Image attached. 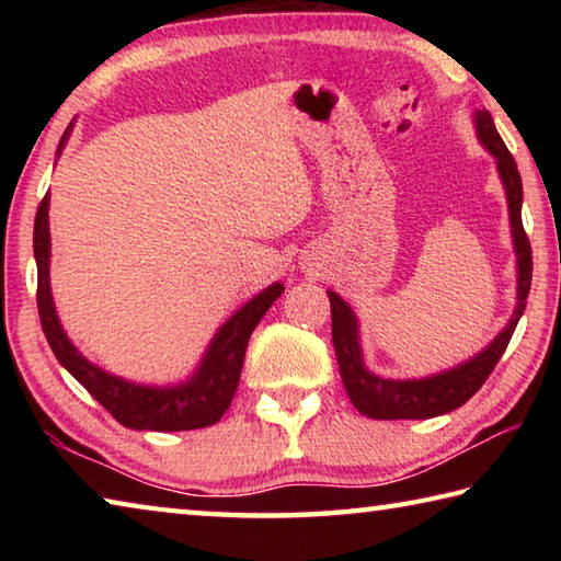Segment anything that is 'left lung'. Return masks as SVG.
<instances>
[{"label":"left lung","instance_id":"obj_1","mask_svg":"<svg viewBox=\"0 0 561 561\" xmlns=\"http://www.w3.org/2000/svg\"><path fill=\"white\" fill-rule=\"evenodd\" d=\"M474 130H478L480 144L488 148V153L495 158L497 173L507 195L512 244L517 254V307L512 311L507 327L492 339L488 348H482L478 356H472L465 364L440 371L425 378H381L371 374L364 364L358 344V321L348 304L336 291H327L331 301V339L339 360L341 381H344L351 403L358 413L376 421H423L450 413L480 391V386L488 381L492 368L497 366L500 356L505 354L515 327L527 307V294L531 284V247L522 227V178L515 158L502 144L495 121L488 111H474Z\"/></svg>","mask_w":561,"mask_h":561}]
</instances>
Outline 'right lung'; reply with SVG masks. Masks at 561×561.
I'll return each instance as SVG.
<instances>
[{
  "label": "right lung",
  "instance_id": "obj_1",
  "mask_svg": "<svg viewBox=\"0 0 561 561\" xmlns=\"http://www.w3.org/2000/svg\"><path fill=\"white\" fill-rule=\"evenodd\" d=\"M73 123L64 130L56 153H61L71 136ZM49 195L36 210L34 220V260H36V307L44 336L49 341L59 364L79 381L121 425L133 431H195L220 421L230 408L237 383H240L244 348L254 327L267 314L274 299L284 291L282 282L252 297L242 309L225 321L207 346L201 366L187 381L178 386H144L103 371L96 364L79 354L56 317L49 287Z\"/></svg>",
  "mask_w": 561,
  "mask_h": 561
}]
</instances>
